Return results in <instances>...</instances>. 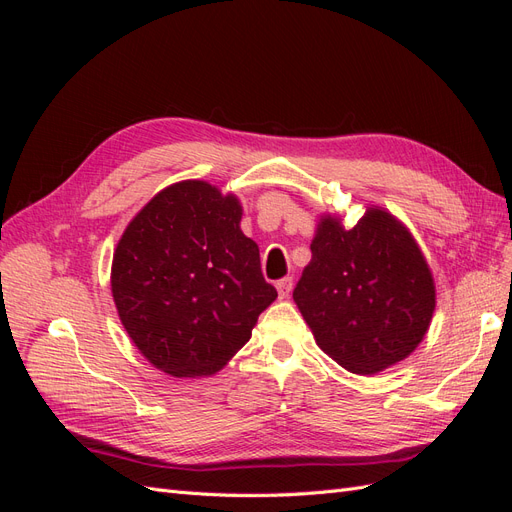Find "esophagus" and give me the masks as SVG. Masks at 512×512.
Listing matches in <instances>:
<instances>
[{"instance_id":"esophagus-1","label":"esophagus","mask_w":512,"mask_h":512,"mask_svg":"<svg viewBox=\"0 0 512 512\" xmlns=\"http://www.w3.org/2000/svg\"><path fill=\"white\" fill-rule=\"evenodd\" d=\"M275 286H277V292H280V299H286L292 290V277H284V280H280Z\"/></svg>"}]
</instances>
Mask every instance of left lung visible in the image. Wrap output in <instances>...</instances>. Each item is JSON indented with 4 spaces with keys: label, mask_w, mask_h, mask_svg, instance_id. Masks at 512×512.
Here are the masks:
<instances>
[{
    "label": "left lung",
    "mask_w": 512,
    "mask_h": 512,
    "mask_svg": "<svg viewBox=\"0 0 512 512\" xmlns=\"http://www.w3.org/2000/svg\"><path fill=\"white\" fill-rule=\"evenodd\" d=\"M316 344L352 374H378L421 344L436 286L410 232L367 209L354 228L324 218L292 292Z\"/></svg>",
    "instance_id": "obj_1"
}]
</instances>
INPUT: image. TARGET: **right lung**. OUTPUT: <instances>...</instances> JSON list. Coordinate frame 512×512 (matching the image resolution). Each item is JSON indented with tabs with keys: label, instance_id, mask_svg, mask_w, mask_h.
I'll use <instances>...</instances> for the list:
<instances>
[{
	"label": "right lung",
	"instance_id": "obj_1",
	"mask_svg": "<svg viewBox=\"0 0 512 512\" xmlns=\"http://www.w3.org/2000/svg\"><path fill=\"white\" fill-rule=\"evenodd\" d=\"M239 224L235 196L181 181L153 196L117 243L119 318L145 359L170 376L222 369L277 297Z\"/></svg>",
	"mask_w": 512,
	"mask_h": 512
}]
</instances>
